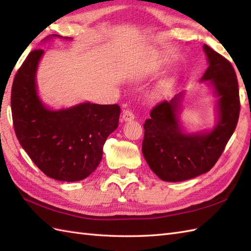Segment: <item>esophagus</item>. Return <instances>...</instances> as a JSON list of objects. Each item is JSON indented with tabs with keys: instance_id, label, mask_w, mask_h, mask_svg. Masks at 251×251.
<instances>
[{
	"instance_id": "1",
	"label": "esophagus",
	"mask_w": 251,
	"mask_h": 251,
	"mask_svg": "<svg viewBox=\"0 0 251 251\" xmlns=\"http://www.w3.org/2000/svg\"><path fill=\"white\" fill-rule=\"evenodd\" d=\"M122 120L125 122L132 121V120H135V115H133V113L130 111L129 109H126L123 111V114H122Z\"/></svg>"
}]
</instances>
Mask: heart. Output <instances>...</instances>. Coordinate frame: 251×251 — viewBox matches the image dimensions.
Masks as SVG:
<instances>
[{"label": "heart", "instance_id": "obj_1", "mask_svg": "<svg viewBox=\"0 0 251 251\" xmlns=\"http://www.w3.org/2000/svg\"><path fill=\"white\" fill-rule=\"evenodd\" d=\"M166 84H162V85H160L159 87H158V90H157V94H159V93H161L162 91H164L165 89H166Z\"/></svg>", "mask_w": 251, "mask_h": 251}]
</instances>
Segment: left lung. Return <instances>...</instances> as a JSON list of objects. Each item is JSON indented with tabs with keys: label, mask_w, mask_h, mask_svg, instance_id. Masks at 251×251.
Returning <instances> with one entry per match:
<instances>
[{
	"label": "left lung",
	"mask_w": 251,
	"mask_h": 251,
	"mask_svg": "<svg viewBox=\"0 0 251 251\" xmlns=\"http://www.w3.org/2000/svg\"><path fill=\"white\" fill-rule=\"evenodd\" d=\"M208 67L201 81H209L218 97L217 124L211 131L186 133L179 125L183 93L152 109L143 125L142 153L160 179L182 182L208 172L223 154L240 116V94L232 64L207 45Z\"/></svg>",
	"instance_id": "left-lung-1"
}]
</instances>
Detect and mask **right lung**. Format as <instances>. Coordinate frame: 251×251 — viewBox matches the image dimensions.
Wrapping results in <instances>:
<instances>
[{"mask_svg":"<svg viewBox=\"0 0 251 251\" xmlns=\"http://www.w3.org/2000/svg\"><path fill=\"white\" fill-rule=\"evenodd\" d=\"M43 54V49L30 52L15 75L10 97L15 132L23 150L47 176L77 182L96 170L104 142L119 126L121 108L91 102L62 110L47 108L36 87Z\"/></svg>","mask_w":251,"mask_h":251,"instance_id":"right-lung-1","label":"right lung"}]
</instances>
